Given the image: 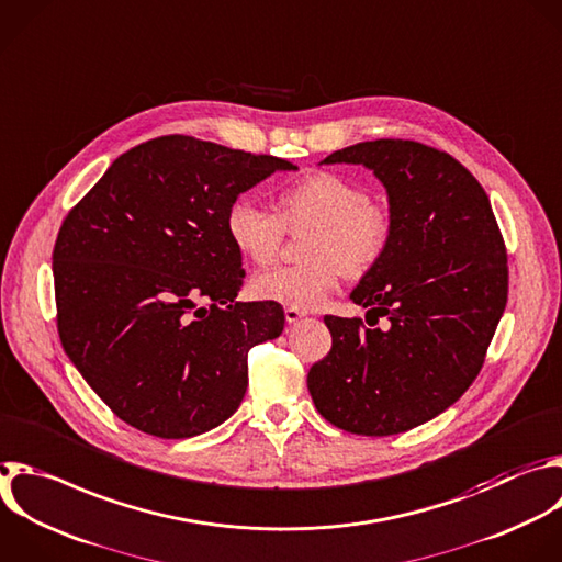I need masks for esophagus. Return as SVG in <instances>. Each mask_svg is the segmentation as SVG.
<instances>
[{"label":"esophagus","mask_w":562,"mask_h":562,"mask_svg":"<svg viewBox=\"0 0 562 562\" xmlns=\"http://www.w3.org/2000/svg\"><path fill=\"white\" fill-rule=\"evenodd\" d=\"M284 317H286V322L289 324H295L297 319H302L304 317V311H300V308H284Z\"/></svg>","instance_id":"1"}]
</instances>
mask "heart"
Returning a JSON list of instances; mask_svg holds the SVG:
<instances>
[{
	"mask_svg": "<svg viewBox=\"0 0 562 562\" xmlns=\"http://www.w3.org/2000/svg\"><path fill=\"white\" fill-rule=\"evenodd\" d=\"M225 227L232 245L254 265H269L284 234H305L302 265L276 267L251 278L258 300L291 308H317L341 282L359 280L375 269L393 238V216L386 205L370 201L363 187L335 171H313L278 199V214L251 199L229 205Z\"/></svg>",
	"mask_w": 562,
	"mask_h": 562,
	"instance_id": "heart-1",
	"label": "heart"
}]
</instances>
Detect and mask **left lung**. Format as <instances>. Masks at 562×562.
Wrapping results in <instances>:
<instances>
[{"label":"left lung","instance_id":"obj_1","mask_svg":"<svg viewBox=\"0 0 562 562\" xmlns=\"http://www.w3.org/2000/svg\"><path fill=\"white\" fill-rule=\"evenodd\" d=\"M324 162L363 165L386 187L393 238L350 300L370 308V326L389 324L326 315L333 346L311 366L308 393L346 432L400 435L441 415L476 380L507 304L505 243L485 190L446 151L378 138Z\"/></svg>","mask_w":562,"mask_h":562}]
</instances>
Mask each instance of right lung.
<instances>
[{
    "label": "right lung",
    "instance_id": "add662e5",
    "mask_svg": "<svg viewBox=\"0 0 562 562\" xmlns=\"http://www.w3.org/2000/svg\"><path fill=\"white\" fill-rule=\"evenodd\" d=\"M293 162L169 134L121 154L68 212L53 251L61 346L132 428L203 435L247 393V355L276 339V302H236L238 196Z\"/></svg>",
    "mask_w": 562,
    "mask_h": 562
}]
</instances>
